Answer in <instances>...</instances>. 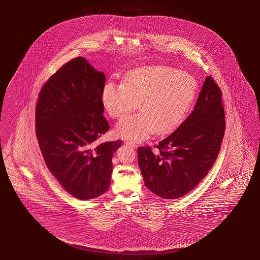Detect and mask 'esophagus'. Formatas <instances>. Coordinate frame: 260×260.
I'll return each mask as SVG.
<instances>
[{
	"mask_svg": "<svg viewBox=\"0 0 260 260\" xmlns=\"http://www.w3.org/2000/svg\"><path fill=\"white\" fill-rule=\"evenodd\" d=\"M126 144H127L128 146L134 147V148H136V147H137V144H136V143H134V142L132 141H126Z\"/></svg>",
	"mask_w": 260,
	"mask_h": 260,
	"instance_id": "obj_1",
	"label": "esophagus"
}]
</instances>
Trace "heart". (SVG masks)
<instances>
[{"label":"heart","instance_id":"b5f03b06","mask_svg":"<svg viewBox=\"0 0 260 260\" xmlns=\"http://www.w3.org/2000/svg\"><path fill=\"white\" fill-rule=\"evenodd\" d=\"M197 89V80L187 72L167 66L145 67L128 74L123 84L106 83L102 101L113 118H123L138 105L141 112L122 120L115 131L119 137L139 141L154 131L166 134L177 127Z\"/></svg>","mask_w":260,"mask_h":260}]
</instances>
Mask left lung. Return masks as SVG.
Listing matches in <instances>:
<instances>
[{
  "instance_id": "8db88e82",
  "label": "left lung",
  "mask_w": 260,
  "mask_h": 260,
  "mask_svg": "<svg viewBox=\"0 0 260 260\" xmlns=\"http://www.w3.org/2000/svg\"><path fill=\"white\" fill-rule=\"evenodd\" d=\"M225 120L222 91L207 77L193 111L170 136L156 145L137 148L143 180L161 198L189 193L208 174L217 158Z\"/></svg>"
}]
</instances>
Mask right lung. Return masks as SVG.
I'll list each match as a JSON object with an SVG mask.
<instances>
[{"label":"right lung","mask_w":260,"mask_h":260,"mask_svg":"<svg viewBox=\"0 0 260 260\" xmlns=\"http://www.w3.org/2000/svg\"><path fill=\"white\" fill-rule=\"evenodd\" d=\"M104 84V72L79 57L53 74L38 95L36 132L44 160L66 191L81 201L109 189L113 153L122 144L96 143L110 129Z\"/></svg>","instance_id":"1"}]
</instances>
